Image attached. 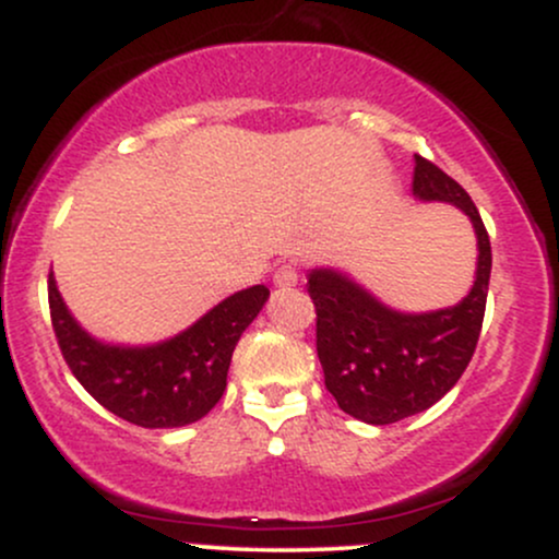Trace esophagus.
I'll return each instance as SVG.
<instances>
[{
    "label": "esophagus",
    "mask_w": 559,
    "mask_h": 559,
    "mask_svg": "<svg viewBox=\"0 0 559 559\" xmlns=\"http://www.w3.org/2000/svg\"><path fill=\"white\" fill-rule=\"evenodd\" d=\"M299 281V267L292 265V262H284L281 267H275L273 273V284L278 288H286V286H297Z\"/></svg>",
    "instance_id": "obj_1"
}]
</instances>
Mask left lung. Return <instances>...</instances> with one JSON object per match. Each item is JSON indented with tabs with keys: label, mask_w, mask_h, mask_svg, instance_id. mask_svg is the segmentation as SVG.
<instances>
[{
	"label": "left lung",
	"mask_w": 559,
	"mask_h": 559,
	"mask_svg": "<svg viewBox=\"0 0 559 559\" xmlns=\"http://www.w3.org/2000/svg\"><path fill=\"white\" fill-rule=\"evenodd\" d=\"M413 197L454 204L471 217L478 262L463 301L444 310L400 312L342 271L316 267L307 275L325 389L346 415L370 426H389L439 402L465 373L486 312L491 243L473 199L420 155H415Z\"/></svg>",
	"instance_id": "left-lung-1"
}]
</instances>
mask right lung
<instances>
[{"label":"right lung","mask_w":559,"mask_h":559,"mask_svg":"<svg viewBox=\"0 0 559 559\" xmlns=\"http://www.w3.org/2000/svg\"><path fill=\"white\" fill-rule=\"evenodd\" d=\"M267 297V286H249L173 338L123 346L83 331L49 273V312L68 368L102 407L141 428L189 426L221 402L236 344Z\"/></svg>","instance_id":"obj_1"}]
</instances>
